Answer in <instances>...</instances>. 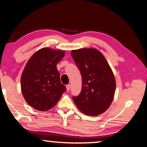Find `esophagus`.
Segmentation results:
<instances>
[{
  "instance_id": "esophagus-1",
  "label": "esophagus",
  "mask_w": 147,
  "mask_h": 147,
  "mask_svg": "<svg viewBox=\"0 0 147 147\" xmlns=\"http://www.w3.org/2000/svg\"><path fill=\"white\" fill-rule=\"evenodd\" d=\"M71 90V84H67V91H69Z\"/></svg>"
}]
</instances>
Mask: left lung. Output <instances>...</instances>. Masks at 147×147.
<instances>
[{"label":"left lung","instance_id":"left-lung-1","mask_svg":"<svg viewBox=\"0 0 147 147\" xmlns=\"http://www.w3.org/2000/svg\"><path fill=\"white\" fill-rule=\"evenodd\" d=\"M71 56L80 70L82 90L73 100L84 114L97 116L105 112L114 98L116 81L104 56L96 49H80L71 51Z\"/></svg>","mask_w":147,"mask_h":147}]
</instances>
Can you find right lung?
<instances>
[{
	"label": "right lung",
	"mask_w": 147,
	"mask_h": 147,
	"mask_svg": "<svg viewBox=\"0 0 147 147\" xmlns=\"http://www.w3.org/2000/svg\"><path fill=\"white\" fill-rule=\"evenodd\" d=\"M65 55L61 50L43 48L28 60L22 73L20 85L26 102L32 108L48 111L65 92L66 87L61 82L57 68Z\"/></svg>",
	"instance_id": "1"
}]
</instances>
